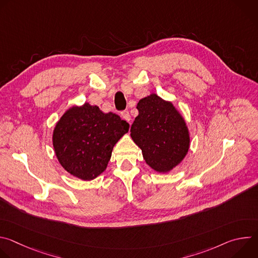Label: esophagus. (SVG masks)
Here are the masks:
<instances>
[{"instance_id": "1", "label": "esophagus", "mask_w": 258, "mask_h": 258, "mask_svg": "<svg viewBox=\"0 0 258 258\" xmlns=\"http://www.w3.org/2000/svg\"><path fill=\"white\" fill-rule=\"evenodd\" d=\"M120 115H121L122 119H124V120H126V121H130V120H131V115H130L128 111H122Z\"/></svg>"}]
</instances>
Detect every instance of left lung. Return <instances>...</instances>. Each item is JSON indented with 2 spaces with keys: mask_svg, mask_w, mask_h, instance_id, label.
Segmentation results:
<instances>
[{
  "mask_svg": "<svg viewBox=\"0 0 258 258\" xmlns=\"http://www.w3.org/2000/svg\"><path fill=\"white\" fill-rule=\"evenodd\" d=\"M139 115L131 136L145 161L158 172H167L186 156L190 137L186 122L170 102L152 94L138 103Z\"/></svg>",
  "mask_w": 258,
  "mask_h": 258,
  "instance_id": "8db88e82",
  "label": "left lung"
}]
</instances>
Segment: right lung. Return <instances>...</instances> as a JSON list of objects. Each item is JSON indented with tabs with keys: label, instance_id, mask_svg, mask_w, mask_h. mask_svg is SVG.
<instances>
[{
	"label": "right lung",
	"instance_id": "obj_1",
	"mask_svg": "<svg viewBox=\"0 0 258 258\" xmlns=\"http://www.w3.org/2000/svg\"><path fill=\"white\" fill-rule=\"evenodd\" d=\"M130 124L117 114L103 113L89 103L72 107L57 122L53 146L60 164L69 173L90 180L102 173L117 141Z\"/></svg>",
	"mask_w": 258,
	"mask_h": 258
}]
</instances>
